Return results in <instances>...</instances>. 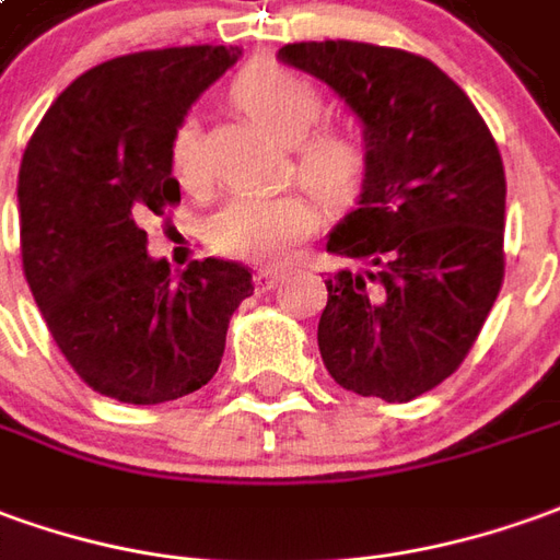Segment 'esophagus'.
I'll return each mask as SVG.
<instances>
[{"mask_svg": "<svg viewBox=\"0 0 560 560\" xmlns=\"http://www.w3.org/2000/svg\"><path fill=\"white\" fill-rule=\"evenodd\" d=\"M280 280H283V271H271V268H261V271H256V289H258V292H268V289L277 287Z\"/></svg>", "mask_w": 560, "mask_h": 560, "instance_id": "34e87169", "label": "esophagus"}]
</instances>
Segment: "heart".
<instances>
[{
	"instance_id": "b5f03b06",
	"label": "heart",
	"mask_w": 560,
	"mask_h": 560,
	"mask_svg": "<svg viewBox=\"0 0 560 560\" xmlns=\"http://www.w3.org/2000/svg\"><path fill=\"white\" fill-rule=\"evenodd\" d=\"M231 96L273 140L292 145L295 173L326 203H347L360 191L365 149L345 130H319L323 100L311 81L295 69L258 60L231 84ZM170 164L188 188L203 183V149L198 125L185 118L170 140ZM317 203L304 191L237 195L207 225V241L215 253L253 265H277L317 229Z\"/></svg>"
}]
</instances>
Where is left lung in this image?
<instances>
[{"mask_svg": "<svg viewBox=\"0 0 560 560\" xmlns=\"http://www.w3.org/2000/svg\"><path fill=\"white\" fill-rule=\"evenodd\" d=\"M362 121L365 179L326 249L319 357L335 384L408 402L454 375L503 287L506 173L472 100L420 54L295 42L277 54Z\"/></svg>", "mask_w": 560, "mask_h": 560, "instance_id": "left-lung-1", "label": "left lung"}]
</instances>
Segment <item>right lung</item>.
I'll list each match as a JSON object with an SVG mask.
<instances>
[{
    "label": "right lung",
    "instance_id": "obj_1",
    "mask_svg": "<svg viewBox=\"0 0 560 560\" xmlns=\"http://www.w3.org/2000/svg\"><path fill=\"white\" fill-rule=\"evenodd\" d=\"M234 45L125 54L51 103L18 176L23 273L75 375L109 399L158 405L200 390L225 353L231 314L253 295L237 261L179 277L145 253V213L179 203L170 140L237 63Z\"/></svg>",
    "mask_w": 560,
    "mask_h": 560
}]
</instances>
